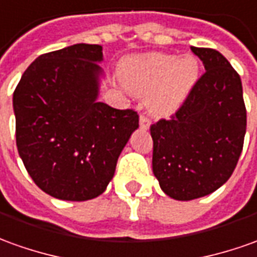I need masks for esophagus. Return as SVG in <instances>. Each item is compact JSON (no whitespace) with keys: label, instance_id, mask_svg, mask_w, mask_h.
Here are the masks:
<instances>
[{"label":"esophagus","instance_id":"esophagus-1","mask_svg":"<svg viewBox=\"0 0 257 257\" xmlns=\"http://www.w3.org/2000/svg\"><path fill=\"white\" fill-rule=\"evenodd\" d=\"M150 125H151V120L147 117L146 114H141L140 116V127L143 130H147V128H150Z\"/></svg>","mask_w":257,"mask_h":257}]
</instances>
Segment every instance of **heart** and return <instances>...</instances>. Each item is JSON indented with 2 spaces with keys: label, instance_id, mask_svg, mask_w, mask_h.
<instances>
[{
  "label": "heart",
  "instance_id": "b5f03b06",
  "mask_svg": "<svg viewBox=\"0 0 257 257\" xmlns=\"http://www.w3.org/2000/svg\"><path fill=\"white\" fill-rule=\"evenodd\" d=\"M199 77L197 60L192 56L175 58L168 54H146L127 60L121 68L124 86L147 96L154 113L166 114L185 100Z\"/></svg>",
  "mask_w": 257,
  "mask_h": 257
}]
</instances>
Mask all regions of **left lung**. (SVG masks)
Instances as JSON below:
<instances>
[{"mask_svg":"<svg viewBox=\"0 0 257 257\" xmlns=\"http://www.w3.org/2000/svg\"><path fill=\"white\" fill-rule=\"evenodd\" d=\"M190 49L206 72L171 118L150 127L154 175L169 197L182 201L215 192L231 178L246 133L239 74L220 51Z\"/></svg>","mask_w":257,"mask_h":257,"instance_id":"obj_1","label":"left lung"}]
</instances>
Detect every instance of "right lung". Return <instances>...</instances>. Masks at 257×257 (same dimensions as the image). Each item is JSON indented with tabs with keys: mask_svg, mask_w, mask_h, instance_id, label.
Masks as SVG:
<instances>
[{
	"mask_svg": "<svg viewBox=\"0 0 257 257\" xmlns=\"http://www.w3.org/2000/svg\"><path fill=\"white\" fill-rule=\"evenodd\" d=\"M102 57V46L85 43L42 54L14 92L18 152L33 182L56 199L105 192L139 127L136 110L96 100Z\"/></svg>",
	"mask_w": 257,
	"mask_h": 257,
	"instance_id": "obj_1",
	"label": "right lung"
}]
</instances>
